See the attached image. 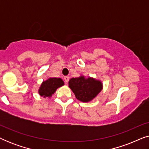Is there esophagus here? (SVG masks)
I'll return each instance as SVG.
<instances>
[{
	"mask_svg": "<svg viewBox=\"0 0 149 149\" xmlns=\"http://www.w3.org/2000/svg\"><path fill=\"white\" fill-rule=\"evenodd\" d=\"M64 81H65V82H66V83L68 82V81H69V77H68V76H66V77H64Z\"/></svg>",
	"mask_w": 149,
	"mask_h": 149,
	"instance_id": "1",
	"label": "esophagus"
}]
</instances>
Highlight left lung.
<instances>
[{
  "mask_svg": "<svg viewBox=\"0 0 149 149\" xmlns=\"http://www.w3.org/2000/svg\"><path fill=\"white\" fill-rule=\"evenodd\" d=\"M68 84L77 99L83 102L92 100L102 89L100 81L91 77L85 78L84 76L70 79Z\"/></svg>",
  "mask_w": 149,
  "mask_h": 149,
  "instance_id": "left-lung-1",
  "label": "left lung"
}]
</instances>
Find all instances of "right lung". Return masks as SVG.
<instances>
[{
  "label": "right lung",
  "instance_id": "1",
  "mask_svg": "<svg viewBox=\"0 0 149 149\" xmlns=\"http://www.w3.org/2000/svg\"><path fill=\"white\" fill-rule=\"evenodd\" d=\"M64 83L60 78H49L45 81H43L40 85L38 93L40 95L45 97H51L55 93L58 87L64 85Z\"/></svg>",
  "mask_w": 149,
  "mask_h": 149
}]
</instances>
